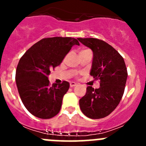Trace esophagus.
<instances>
[{
	"mask_svg": "<svg viewBox=\"0 0 146 146\" xmlns=\"http://www.w3.org/2000/svg\"><path fill=\"white\" fill-rule=\"evenodd\" d=\"M77 85V83H76L75 82H70V86L71 87V88H73V87H75Z\"/></svg>",
	"mask_w": 146,
	"mask_h": 146,
	"instance_id": "obj_1",
	"label": "esophagus"
}]
</instances>
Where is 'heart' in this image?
<instances>
[{
  "instance_id": "1",
  "label": "heart",
  "mask_w": 146,
  "mask_h": 146,
  "mask_svg": "<svg viewBox=\"0 0 146 146\" xmlns=\"http://www.w3.org/2000/svg\"><path fill=\"white\" fill-rule=\"evenodd\" d=\"M87 50H88V49H87ZM86 51V50H82V51Z\"/></svg>"
}]
</instances>
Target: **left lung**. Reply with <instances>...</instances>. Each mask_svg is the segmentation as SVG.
I'll return each instance as SVG.
<instances>
[{"label":"left lung","instance_id":"8db88e82","mask_svg":"<svg viewBox=\"0 0 146 146\" xmlns=\"http://www.w3.org/2000/svg\"><path fill=\"white\" fill-rule=\"evenodd\" d=\"M93 52L90 76L100 80V87L87 88L79 100L86 117L98 119L107 117L118 106L124 92L128 73L123 57L107 42L95 38H78Z\"/></svg>","mask_w":146,"mask_h":146}]
</instances>
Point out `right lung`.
<instances>
[{
  "mask_svg": "<svg viewBox=\"0 0 146 146\" xmlns=\"http://www.w3.org/2000/svg\"><path fill=\"white\" fill-rule=\"evenodd\" d=\"M74 45H80L75 38H45L31 46L19 61L16 85L23 104L32 115L46 119L59 112L70 84L64 81L50 86L48 76Z\"/></svg>",
  "mask_w": 146,
  "mask_h": 146,
  "instance_id": "right-lung-1",
  "label": "right lung"
}]
</instances>
